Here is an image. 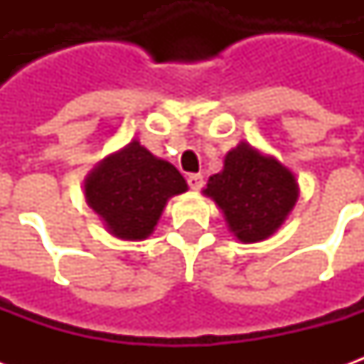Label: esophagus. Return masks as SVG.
<instances>
[{
	"instance_id": "1",
	"label": "esophagus",
	"mask_w": 364,
	"mask_h": 364,
	"mask_svg": "<svg viewBox=\"0 0 364 364\" xmlns=\"http://www.w3.org/2000/svg\"><path fill=\"white\" fill-rule=\"evenodd\" d=\"M187 183H189L191 189L198 191L203 189V185H205V177L200 173H191L189 177H187Z\"/></svg>"
}]
</instances>
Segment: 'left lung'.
<instances>
[{
    "label": "left lung",
    "instance_id": "obj_1",
    "mask_svg": "<svg viewBox=\"0 0 364 364\" xmlns=\"http://www.w3.org/2000/svg\"><path fill=\"white\" fill-rule=\"evenodd\" d=\"M205 195L214 198L240 242L253 244L273 234L298 198L294 175L274 158L247 144L228 151L224 169L208 179Z\"/></svg>",
    "mask_w": 364,
    "mask_h": 364
}]
</instances>
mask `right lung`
Masks as SVG:
<instances>
[{
  "mask_svg": "<svg viewBox=\"0 0 364 364\" xmlns=\"http://www.w3.org/2000/svg\"><path fill=\"white\" fill-rule=\"evenodd\" d=\"M185 191L183 175L136 140L109 156L85 181L87 205L103 218L112 236L122 240L150 236L167 198Z\"/></svg>",
  "mask_w": 364,
  "mask_h": 364,
  "instance_id": "1",
  "label": "right lung"
}]
</instances>
